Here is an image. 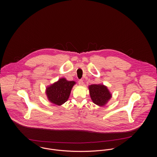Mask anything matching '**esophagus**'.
Returning a JSON list of instances; mask_svg holds the SVG:
<instances>
[{
  "label": "esophagus",
  "instance_id": "34e87169",
  "mask_svg": "<svg viewBox=\"0 0 157 157\" xmlns=\"http://www.w3.org/2000/svg\"><path fill=\"white\" fill-rule=\"evenodd\" d=\"M78 85L80 86H83V85H84V83H83V81L82 80H80L78 81Z\"/></svg>",
  "mask_w": 157,
  "mask_h": 157
}]
</instances>
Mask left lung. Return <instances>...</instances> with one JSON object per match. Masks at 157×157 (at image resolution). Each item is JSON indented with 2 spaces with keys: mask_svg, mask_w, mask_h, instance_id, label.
I'll return each instance as SVG.
<instances>
[{
  "mask_svg": "<svg viewBox=\"0 0 157 157\" xmlns=\"http://www.w3.org/2000/svg\"><path fill=\"white\" fill-rule=\"evenodd\" d=\"M88 88L91 100L98 106H104L112 97V94L107 87L102 84L91 85Z\"/></svg>",
  "mask_w": 157,
  "mask_h": 157,
  "instance_id": "1",
  "label": "left lung"
}]
</instances>
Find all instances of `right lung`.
<instances>
[{"mask_svg": "<svg viewBox=\"0 0 157 157\" xmlns=\"http://www.w3.org/2000/svg\"><path fill=\"white\" fill-rule=\"evenodd\" d=\"M75 84L76 83L74 81H68L65 78H60L46 87L47 99L55 105H62L69 98L72 88Z\"/></svg>", "mask_w": 157, "mask_h": 157, "instance_id": "add662e5", "label": "right lung"}]
</instances>
